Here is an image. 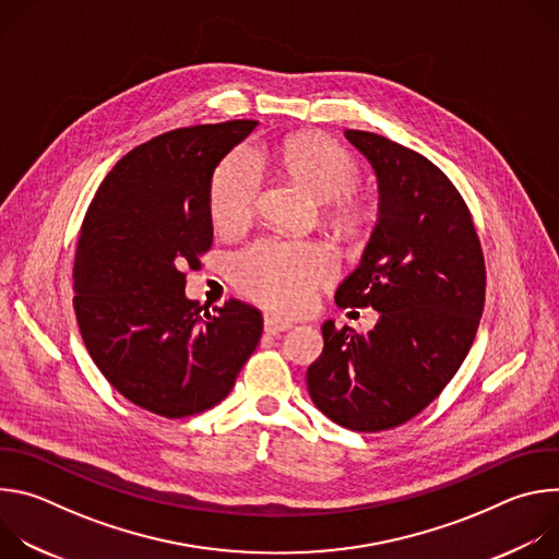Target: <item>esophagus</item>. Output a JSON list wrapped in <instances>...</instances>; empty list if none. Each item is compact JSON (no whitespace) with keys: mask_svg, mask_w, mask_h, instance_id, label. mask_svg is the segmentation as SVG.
Segmentation results:
<instances>
[{"mask_svg":"<svg viewBox=\"0 0 559 559\" xmlns=\"http://www.w3.org/2000/svg\"><path fill=\"white\" fill-rule=\"evenodd\" d=\"M292 328V321L281 316H267L265 318V332L267 334H278V332H287Z\"/></svg>","mask_w":559,"mask_h":559,"instance_id":"1","label":"esophagus"}]
</instances>
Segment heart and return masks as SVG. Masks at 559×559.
<instances>
[{"instance_id":"heart-1","label":"heart","mask_w":559,"mask_h":559,"mask_svg":"<svg viewBox=\"0 0 559 559\" xmlns=\"http://www.w3.org/2000/svg\"><path fill=\"white\" fill-rule=\"evenodd\" d=\"M276 164L281 173L316 201L334 199V216L343 225H356L367 203L352 194L358 181L354 156L323 134H294L278 143ZM261 170L257 156L238 147L218 164L210 186V212L221 229L243 227L257 205ZM336 267L334 254L318 243H292L267 238L238 254L234 281L254 300L283 309H302L313 285L330 278Z\"/></svg>"}]
</instances>
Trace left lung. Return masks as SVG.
<instances>
[{
	"instance_id": "1",
	"label": "left lung",
	"mask_w": 559,
	"mask_h": 559,
	"mask_svg": "<svg viewBox=\"0 0 559 559\" xmlns=\"http://www.w3.org/2000/svg\"><path fill=\"white\" fill-rule=\"evenodd\" d=\"M378 181V218L338 307L371 305L369 334L323 325L307 369L313 405L352 431H384L420 414L466 358L485 309V257L468 207L427 156L345 130Z\"/></svg>"
}]
</instances>
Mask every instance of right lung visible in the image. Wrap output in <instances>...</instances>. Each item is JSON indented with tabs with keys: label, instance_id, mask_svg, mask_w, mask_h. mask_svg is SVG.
<instances>
[{
	"label": "right lung",
	"instance_id": "add662e5",
	"mask_svg": "<svg viewBox=\"0 0 559 559\" xmlns=\"http://www.w3.org/2000/svg\"><path fill=\"white\" fill-rule=\"evenodd\" d=\"M254 128H179L136 145L102 181L79 231V332L106 380L156 416L218 405L261 341L259 309L229 298L201 313L183 274L212 246L214 170Z\"/></svg>",
	"mask_w": 559,
	"mask_h": 559
}]
</instances>
